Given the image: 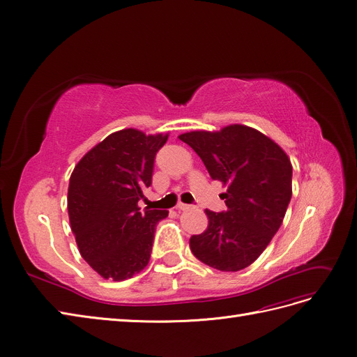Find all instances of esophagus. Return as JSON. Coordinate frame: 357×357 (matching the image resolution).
Masks as SVG:
<instances>
[{"label":"esophagus","instance_id":"34e87169","mask_svg":"<svg viewBox=\"0 0 357 357\" xmlns=\"http://www.w3.org/2000/svg\"><path fill=\"white\" fill-rule=\"evenodd\" d=\"M190 208H191V205H188V204H182V202L178 204V210L186 211V210H190Z\"/></svg>","mask_w":357,"mask_h":357}]
</instances>
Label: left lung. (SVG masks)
<instances>
[{"mask_svg":"<svg viewBox=\"0 0 357 357\" xmlns=\"http://www.w3.org/2000/svg\"><path fill=\"white\" fill-rule=\"evenodd\" d=\"M179 139L201 158L214 181L227 186V211L205 210L208 227L190 238L194 256L222 272L248 268L284 221L292 197V165L284 149L259 130L230 124Z\"/></svg>","mask_w":357,"mask_h":357,"instance_id":"1","label":"left lung"}]
</instances>
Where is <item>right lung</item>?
<instances>
[{
	"mask_svg": "<svg viewBox=\"0 0 357 357\" xmlns=\"http://www.w3.org/2000/svg\"><path fill=\"white\" fill-rule=\"evenodd\" d=\"M167 136L116 131L93 146L70 175V229L81 256L104 279L133 278L149 264L156 224L167 211L140 213L137 204L152 183L155 156Z\"/></svg>",
	"mask_w": 357,
	"mask_h": 357,
	"instance_id": "obj_1",
	"label": "right lung"
}]
</instances>
